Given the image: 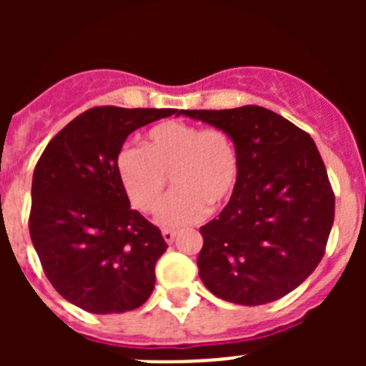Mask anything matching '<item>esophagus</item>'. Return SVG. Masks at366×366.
Wrapping results in <instances>:
<instances>
[{
	"mask_svg": "<svg viewBox=\"0 0 366 366\" xmlns=\"http://www.w3.org/2000/svg\"><path fill=\"white\" fill-rule=\"evenodd\" d=\"M163 238L167 244H172L176 240V231H170V229H163Z\"/></svg>",
	"mask_w": 366,
	"mask_h": 366,
	"instance_id": "1",
	"label": "esophagus"
}]
</instances>
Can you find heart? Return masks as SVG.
I'll return each mask as SVG.
<instances>
[{
	"label": "heart",
	"instance_id": "heart-1",
	"mask_svg": "<svg viewBox=\"0 0 366 366\" xmlns=\"http://www.w3.org/2000/svg\"><path fill=\"white\" fill-rule=\"evenodd\" d=\"M115 167L128 199L144 214L159 211L170 176L176 190L159 212L164 227L202 219L209 207L218 209L231 198L238 181V154L231 135L185 121L155 124L144 135L143 150L124 147Z\"/></svg>",
	"mask_w": 366,
	"mask_h": 366
}]
</instances>
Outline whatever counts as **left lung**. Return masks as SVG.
<instances>
[{"mask_svg": "<svg viewBox=\"0 0 366 366\" xmlns=\"http://www.w3.org/2000/svg\"><path fill=\"white\" fill-rule=\"evenodd\" d=\"M234 141L238 181L218 218L199 232V279L242 306L293 292L325 257L335 214L334 190L313 139L262 106L179 109Z\"/></svg>", "mask_w": 366, "mask_h": 366, "instance_id": "left-lung-1", "label": "left lung"}]
</instances>
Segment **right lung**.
<instances>
[{
	"mask_svg": "<svg viewBox=\"0 0 366 366\" xmlns=\"http://www.w3.org/2000/svg\"><path fill=\"white\" fill-rule=\"evenodd\" d=\"M177 109L99 106L58 132L38 159L29 232L45 277L89 313L143 306L155 286V262L167 242L130 209L117 176L126 137Z\"/></svg>",
	"mask_w": 366,
	"mask_h": 366,
	"instance_id": "right-lung-1",
	"label": "right lung"
}]
</instances>
